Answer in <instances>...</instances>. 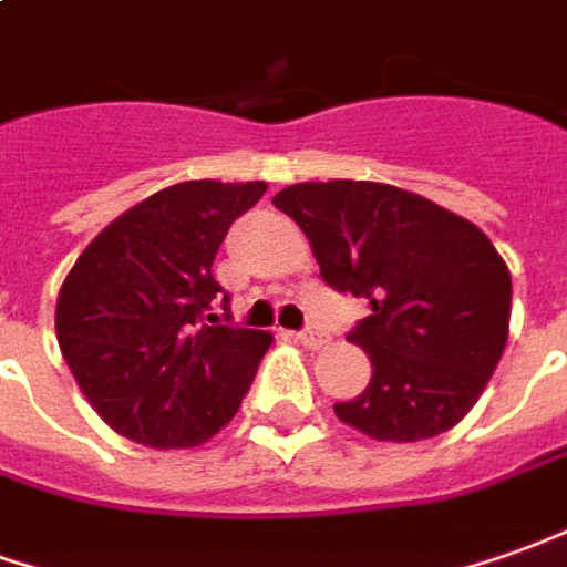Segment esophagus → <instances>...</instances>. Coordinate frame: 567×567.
<instances>
[{
  "instance_id": "34e87169",
  "label": "esophagus",
  "mask_w": 567,
  "mask_h": 567,
  "mask_svg": "<svg viewBox=\"0 0 567 567\" xmlns=\"http://www.w3.org/2000/svg\"><path fill=\"white\" fill-rule=\"evenodd\" d=\"M299 342H302L306 349L318 351V349H323V346H327V333H323L321 327H306V330L299 333Z\"/></svg>"
}]
</instances>
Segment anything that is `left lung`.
I'll return each mask as SVG.
<instances>
[{"instance_id":"left-lung-1","label":"left lung","mask_w":567,"mask_h":567,"mask_svg":"<svg viewBox=\"0 0 567 567\" xmlns=\"http://www.w3.org/2000/svg\"><path fill=\"white\" fill-rule=\"evenodd\" d=\"M275 206L306 231L321 277L370 302L349 342L373 377L336 416L377 441L454 429L485 392L509 336L513 280L482 228L380 182H302Z\"/></svg>"}]
</instances>
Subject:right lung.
<instances>
[{
	"label": "right lung",
	"mask_w": 567,
	"mask_h": 567,
	"mask_svg": "<svg viewBox=\"0 0 567 567\" xmlns=\"http://www.w3.org/2000/svg\"><path fill=\"white\" fill-rule=\"evenodd\" d=\"M265 190V182L213 178L163 187L113 218L70 268L54 308L58 346L82 395L123 439L197 447L240 410L271 333L209 315L225 292L213 261L234 218Z\"/></svg>",
	"instance_id": "right-lung-1"
}]
</instances>
